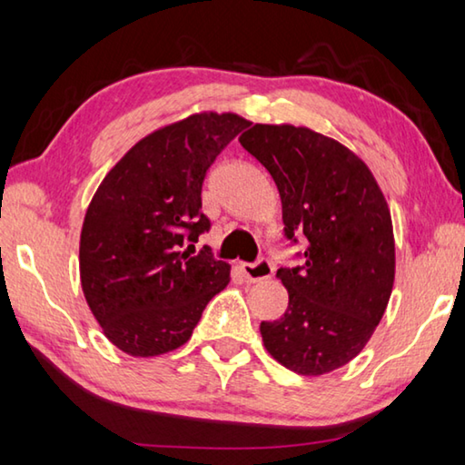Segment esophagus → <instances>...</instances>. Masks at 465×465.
<instances>
[{"label": "esophagus", "mask_w": 465, "mask_h": 465, "mask_svg": "<svg viewBox=\"0 0 465 465\" xmlns=\"http://www.w3.org/2000/svg\"><path fill=\"white\" fill-rule=\"evenodd\" d=\"M240 271L250 282H258V281L271 279L274 274V266L266 261V258H258L256 262H242Z\"/></svg>", "instance_id": "obj_1"}]
</instances>
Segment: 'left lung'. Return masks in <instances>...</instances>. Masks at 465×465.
<instances>
[{"mask_svg":"<svg viewBox=\"0 0 465 465\" xmlns=\"http://www.w3.org/2000/svg\"><path fill=\"white\" fill-rule=\"evenodd\" d=\"M240 143L279 188L285 238L308 240L302 264L277 271L289 308L262 322V342L291 371H334L363 351L388 308L396 272L388 203L363 160L312 129L254 124Z\"/></svg>","mask_w":465,"mask_h":465,"instance_id":"8db88e82","label":"left lung"}]
</instances>
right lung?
Segmentation results:
<instances>
[{
  "label": "right lung",
  "mask_w": 465,
  "mask_h": 465,
  "mask_svg": "<svg viewBox=\"0 0 465 465\" xmlns=\"http://www.w3.org/2000/svg\"><path fill=\"white\" fill-rule=\"evenodd\" d=\"M232 113H201L153 131L108 172L85 211L82 289L116 349L157 357L183 346L230 282V264L193 243L209 232L204 176L248 127Z\"/></svg>",
  "instance_id": "obj_1"
}]
</instances>
